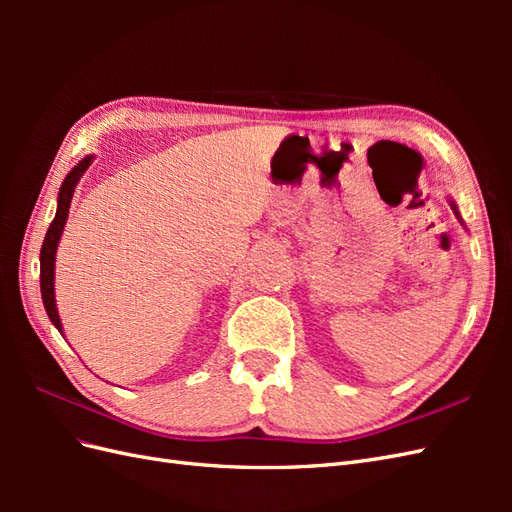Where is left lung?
I'll use <instances>...</instances> for the list:
<instances>
[{
  "label": "left lung",
  "mask_w": 512,
  "mask_h": 512,
  "mask_svg": "<svg viewBox=\"0 0 512 512\" xmlns=\"http://www.w3.org/2000/svg\"><path fill=\"white\" fill-rule=\"evenodd\" d=\"M448 203H451V207H453V211H455V215H457V220L461 222V226H463V220H461V215H459V211H457V205H455V200L451 198V200H448Z\"/></svg>",
  "instance_id": "left-lung-1"
}]
</instances>
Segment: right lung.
Instances as JSON below:
<instances>
[{"label": "right lung", "instance_id": "1", "mask_svg": "<svg viewBox=\"0 0 512 512\" xmlns=\"http://www.w3.org/2000/svg\"><path fill=\"white\" fill-rule=\"evenodd\" d=\"M94 162V156H85L79 164H76L70 173L66 175L64 183L59 188L57 196V211H55V220L51 222L49 230H46V237L40 250V292H42V303L46 314H49L53 327L64 335V327H61V320L57 314V303H55V256H57V245L61 241V235H64V226L70 213V203L76 185H79L81 177L85 175V170Z\"/></svg>", "mask_w": 512, "mask_h": 512}]
</instances>
